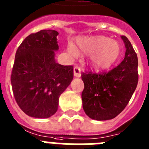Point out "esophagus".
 Instances as JSON below:
<instances>
[{
	"instance_id": "34e87169",
	"label": "esophagus",
	"mask_w": 149,
	"mask_h": 149,
	"mask_svg": "<svg viewBox=\"0 0 149 149\" xmlns=\"http://www.w3.org/2000/svg\"><path fill=\"white\" fill-rule=\"evenodd\" d=\"M73 72H74V76L76 77H79L81 76V70L79 66H75L73 69Z\"/></svg>"
}]
</instances>
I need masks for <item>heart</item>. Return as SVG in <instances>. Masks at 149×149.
Returning <instances> with one entry per match:
<instances>
[{
    "instance_id": "b5f03b06",
    "label": "heart",
    "mask_w": 149,
    "mask_h": 149,
    "mask_svg": "<svg viewBox=\"0 0 149 149\" xmlns=\"http://www.w3.org/2000/svg\"><path fill=\"white\" fill-rule=\"evenodd\" d=\"M77 44L83 54H93L92 63L96 69H106L112 65L119 54V46L115 41L103 36L83 37L77 40ZM70 55L75 57L79 52L74 45L68 47Z\"/></svg>"
}]
</instances>
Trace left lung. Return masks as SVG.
Segmentation results:
<instances>
[{
	"label": "left lung",
	"instance_id": "obj_1",
	"mask_svg": "<svg viewBox=\"0 0 149 149\" xmlns=\"http://www.w3.org/2000/svg\"><path fill=\"white\" fill-rule=\"evenodd\" d=\"M126 48L124 60L108 72L82 73L83 107L89 118L98 121L116 117L128 105L138 81V57L130 41L122 36Z\"/></svg>",
	"mask_w": 149,
	"mask_h": 149
}]
</instances>
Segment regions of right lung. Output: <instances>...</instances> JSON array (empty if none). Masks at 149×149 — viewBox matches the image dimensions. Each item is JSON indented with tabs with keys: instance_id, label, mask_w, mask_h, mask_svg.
<instances>
[{
	"instance_id": "obj_1",
	"label": "right lung",
	"mask_w": 149,
	"mask_h": 149,
	"mask_svg": "<svg viewBox=\"0 0 149 149\" xmlns=\"http://www.w3.org/2000/svg\"><path fill=\"white\" fill-rule=\"evenodd\" d=\"M58 34L54 30L31 33L16 52L12 89L17 105L29 116L46 118L55 114L60 95L73 79V66L55 61Z\"/></svg>"
}]
</instances>
